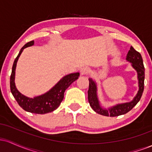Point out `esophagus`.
<instances>
[{
	"label": "esophagus",
	"mask_w": 152,
	"mask_h": 152,
	"mask_svg": "<svg viewBox=\"0 0 152 152\" xmlns=\"http://www.w3.org/2000/svg\"><path fill=\"white\" fill-rule=\"evenodd\" d=\"M90 69L88 67H83L81 68V70H80V73H81V75H87L89 73Z\"/></svg>",
	"instance_id": "1"
}]
</instances>
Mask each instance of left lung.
<instances>
[{
	"label": "left lung",
	"instance_id": "1",
	"mask_svg": "<svg viewBox=\"0 0 152 152\" xmlns=\"http://www.w3.org/2000/svg\"><path fill=\"white\" fill-rule=\"evenodd\" d=\"M126 61L131 63L133 69L137 73L138 86L139 90L137 95L134 97L132 101L129 102L117 104L111 107L104 108L101 105L100 101L97 94V84L94 80L91 78H88L89 81V88L88 91V99L91 107L97 114L106 116H118L120 115L126 114L131 111L139 102L142 97L144 88V76H145V70H144L143 59L141 54L137 51L132 46H131L126 56Z\"/></svg>",
	"mask_w": 152,
	"mask_h": 152
}]
</instances>
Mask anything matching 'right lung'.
I'll return each mask as SVG.
<instances>
[{
    "label": "right lung",
    "instance_id": "right-lung-1",
    "mask_svg": "<svg viewBox=\"0 0 152 152\" xmlns=\"http://www.w3.org/2000/svg\"><path fill=\"white\" fill-rule=\"evenodd\" d=\"M34 44V41L27 43L19 52L18 56L15 59L12 67V73L10 78V91L19 106L26 111L38 114H44L53 111L60 106L64 97V92L69 88L73 82L77 80L80 74L78 72L72 73L64 76L55 86L52 87L48 91L42 95L30 98L24 96L17 89L15 83V69L18 60L24 48Z\"/></svg>",
    "mask_w": 152,
    "mask_h": 152
}]
</instances>
